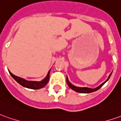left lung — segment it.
<instances>
[{
	"instance_id": "left-lung-1",
	"label": "left lung",
	"mask_w": 121,
	"mask_h": 121,
	"mask_svg": "<svg viewBox=\"0 0 121 121\" xmlns=\"http://www.w3.org/2000/svg\"><path fill=\"white\" fill-rule=\"evenodd\" d=\"M112 72L110 73V75H109V77L107 78V79L105 81H104L103 83L100 85H99L98 87H97L96 88L94 89H91V88H89V87H77V86H75L73 85L69 81V79H68V78H66V81H67V83L68 85V86L69 87V88H71V89H73V91H75L78 92V93H92V92H94L96 91H97L98 89L101 87L107 81L109 80V79L111 77V75L112 74Z\"/></svg>"
}]
</instances>
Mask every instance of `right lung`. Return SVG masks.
<instances>
[{
    "mask_svg": "<svg viewBox=\"0 0 121 121\" xmlns=\"http://www.w3.org/2000/svg\"><path fill=\"white\" fill-rule=\"evenodd\" d=\"M50 70L48 72V74H47L46 77L43 79L42 81H28L24 79H23L22 78H20L18 76H16L14 74H12L10 71H9V73L10 75L12 76V78H14V79L15 80L16 82H18L20 85H21L22 86L26 87V88L28 89H42L44 87L47 83H48L49 79H50Z\"/></svg>",
    "mask_w": 121,
    "mask_h": 121,
    "instance_id": "right-lung-1",
    "label": "right lung"
}]
</instances>
